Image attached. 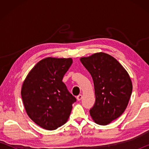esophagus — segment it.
<instances>
[{"instance_id": "34e87169", "label": "esophagus", "mask_w": 149, "mask_h": 149, "mask_svg": "<svg viewBox=\"0 0 149 149\" xmlns=\"http://www.w3.org/2000/svg\"><path fill=\"white\" fill-rule=\"evenodd\" d=\"M82 99V95H79L78 96H77V100H81Z\"/></svg>"}]
</instances>
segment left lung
Segmentation results:
<instances>
[{
    "instance_id": "8db88e82",
    "label": "left lung",
    "mask_w": 149,
    "mask_h": 149,
    "mask_svg": "<svg viewBox=\"0 0 149 149\" xmlns=\"http://www.w3.org/2000/svg\"><path fill=\"white\" fill-rule=\"evenodd\" d=\"M80 61L94 83L95 102L91 116L98 124L107 125L127 107L133 89L130 75L116 59L104 52L81 58Z\"/></svg>"
}]
</instances>
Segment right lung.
Wrapping results in <instances>:
<instances>
[{
  "mask_svg": "<svg viewBox=\"0 0 149 149\" xmlns=\"http://www.w3.org/2000/svg\"><path fill=\"white\" fill-rule=\"evenodd\" d=\"M72 58H46L35 65L22 87L21 95L29 117L40 127L56 130L68 120L76 99L62 81Z\"/></svg>",
  "mask_w": 149,
  "mask_h": 149,
  "instance_id": "right-lung-1",
  "label": "right lung"
}]
</instances>
